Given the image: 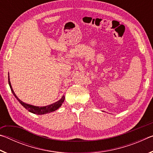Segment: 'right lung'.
Here are the masks:
<instances>
[{
    "mask_svg": "<svg viewBox=\"0 0 153 153\" xmlns=\"http://www.w3.org/2000/svg\"><path fill=\"white\" fill-rule=\"evenodd\" d=\"M8 81H9V86H10V88H11V92H13V95L15 96V97L17 98L18 101H19L21 103V105H22L23 107H24L27 110H28L30 111V112L32 113L37 114V115H42V114L53 112V111H55L56 109H58V108L61 107V105L63 104V102H64L65 97H64V96H63V97L61 98V99L58 100L57 102H56L55 103H53V104H51L50 105L45 106V107H36V106H33V105H31L26 104V103L22 102V100H19V98H17L16 94H15L13 90V88H12V86L11 85V82H10L9 76H8Z\"/></svg>",
    "mask_w": 153,
    "mask_h": 153,
    "instance_id": "right-lung-1",
    "label": "right lung"
}]
</instances>
